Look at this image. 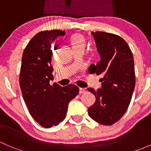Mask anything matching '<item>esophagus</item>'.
Masks as SVG:
<instances>
[{
    "instance_id": "34e87169",
    "label": "esophagus",
    "mask_w": 151,
    "mask_h": 151,
    "mask_svg": "<svg viewBox=\"0 0 151 151\" xmlns=\"http://www.w3.org/2000/svg\"><path fill=\"white\" fill-rule=\"evenodd\" d=\"M79 92H80V93H85V88H80V91H79Z\"/></svg>"
}]
</instances>
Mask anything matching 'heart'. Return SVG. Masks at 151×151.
<instances>
[{
    "mask_svg": "<svg viewBox=\"0 0 151 151\" xmlns=\"http://www.w3.org/2000/svg\"><path fill=\"white\" fill-rule=\"evenodd\" d=\"M71 42L75 50L82 49L84 50L86 46V39L83 35L80 33H75L71 36Z\"/></svg>",
    "mask_w": 151,
    "mask_h": 151,
    "instance_id": "heart-1",
    "label": "heart"
}]
</instances>
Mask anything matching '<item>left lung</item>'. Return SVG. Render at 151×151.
Wrapping results in <instances>:
<instances>
[{
  "mask_svg": "<svg viewBox=\"0 0 151 151\" xmlns=\"http://www.w3.org/2000/svg\"><path fill=\"white\" fill-rule=\"evenodd\" d=\"M101 60L91 64L90 74L103 76L102 88H88L96 97L88 108L89 116L100 124L111 126L118 122L127 110L134 89V63L132 50L118 35L106 32H92Z\"/></svg>",
  "mask_w": 151,
  "mask_h": 151,
  "instance_id": "left-lung-1",
  "label": "left lung"
}]
</instances>
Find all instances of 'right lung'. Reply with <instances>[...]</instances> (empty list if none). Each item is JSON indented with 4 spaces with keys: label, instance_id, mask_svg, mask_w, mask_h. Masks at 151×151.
Masks as SVG:
<instances>
[{
    "label": "right lung",
    "instance_id": "obj_1",
    "mask_svg": "<svg viewBox=\"0 0 151 151\" xmlns=\"http://www.w3.org/2000/svg\"><path fill=\"white\" fill-rule=\"evenodd\" d=\"M65 31L44 30L35 35L22 54L19 86L30 115L45 128L57 126L65 119L68 104L79 93L75 85L61 87L54 83L52 45Z\"/></svg>",
    "mask_w": 151,
    "mask_h": 151
}]
</instances>
